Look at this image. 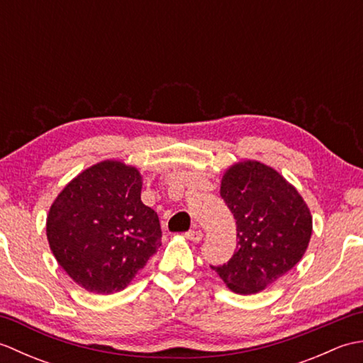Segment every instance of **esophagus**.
<instances>
[{"label":"esophagus","instance_id":"1","mask_svg":"<svg viewBox=\"0 0 363 363\" xmlns=\"http://www.w3.org/2000/svg\"><path fill=\"white\" fill-rule=\"evenodd\" d=\"M186 237L191 242H201L203 240V233H201V230H198V229H194V230H189V233H186Z\"/></svg>","mask_w":363,"mask_h":363}]
</instances>
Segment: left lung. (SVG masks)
Masks as SVG:
<instances>
[{
  "instance_id": "8db88e82",
  "label": "left lung",
  "mask_w": 363,
  "mask_h": 363,
  "mask_svg": "<svg viewBox=\"0 0 363 363\" xmlns=\"http://www.w3.org/2000/svg\"><path fill=\"white\" fill-rule=\"evenodd\" d=\"M220 195L237 225V251L228 264L211 267L238 295H254L303 259L312 215L285 177L257 160L237 162L223 174Z\"/></svg>"
}]
</instances>
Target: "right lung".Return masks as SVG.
I'll return each instance as SVG.
<instances>
[{
	"label": "right lung",
	"instance_id": "right-lung-1",
	"mask_svg": "<svg viewBox=\"0 0 363 363\" xmlns=\"http://www.w3.org/2000/svg\"><path fill=\"white\" fill-rule=\"evenodd\" d=\"M142 174L133 165L103 160L60 191L46 217L57 264L96 295L125 290L157 251V213L140 199Z\"/></svg>",
	"mask_w": 363,
	"mask_h": 363
}]
</instances>
